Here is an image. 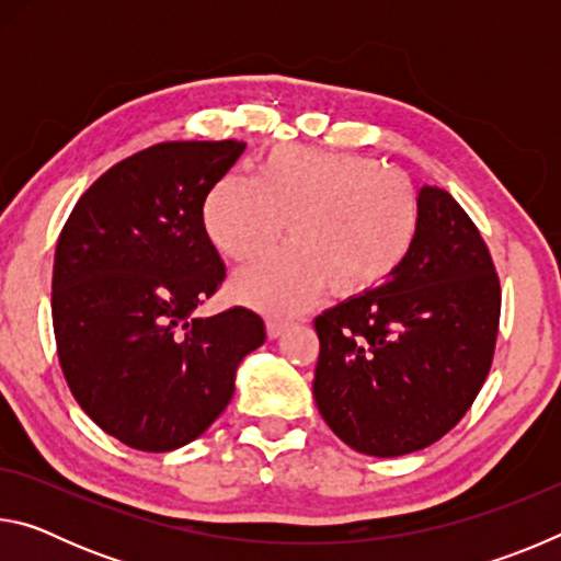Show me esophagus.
Segmentation results:
<instances>
[{
	"label": "esophagus",
	"instance_id": "1",
	"mask_svg": "<svg viewBox=\"0 0 561 561\" xmlns=\"http://www.w3.org/2000/svg\"><path fill=\"white\" fill-rule=\"evenodd\" d=\"M289 327H291V321H287V319H267V336L279 339Z\"/></svg>",
	"mask_w": 561,
	"mask_h": 561
}]
</instances>
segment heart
<instances>
[{
    "instance_id": "heart-1",
    "label": "heart",
    "mask_w": 561,
    "mask_h": 561,
    "mask_svg": "<svg viewBox=\"0 0 561 561\" xmlns=\"http://www.w3.org/2000/svg\"><path fill=\"white\" fill-rule=\"evenodd\" d=\"M203 222L217 252L240 264L262 257L287 222L291 244L237 274L234 294L289 314L327 287L354 299L396 277L421 237L423 210L415 187L374 158L277 148L257 180H217Z\"/></svg>"
}]
</instances>
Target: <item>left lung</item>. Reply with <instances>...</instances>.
<instances>
[{"label":"left lung","mask_w":561,"mask_h":561,"mask_svg":"<svg viewBox=\"0 0 561 561\" xmlns=\"http://www.w3.org/2000/svg\"><path fill=\"white\" fill-rule=\"evenodd\" d=\"M411 260L381 287L314 319V401L351 448L398 458L440 440L490 374L500 279L448 190L423 185Z\"/></svg>","instance_id":"left-lung-1"}]
</instances>
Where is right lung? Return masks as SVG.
Listing matches in <instances>:
<instances>
[{
  "label": "right lung",
  "mask_w": 561,
  "mask_h": 561,
  "mask_svg": "<svg viewBox=\"0 0 561 561\" xmlns=\"http://www.w3.org/2000/svg\"><path fill=\"white\" fill-rule=\"evenodd\" d=\"M247 144L173 140L93 183L59 234L51 317L71 393L101 431L146 453L203 435L264 344L244 307L195 317L225 282L203 205Z\"/></svg>",
  "instance_id": "1"
}]
</instances>
